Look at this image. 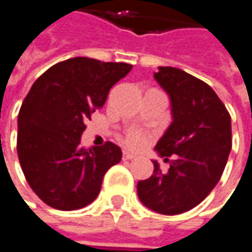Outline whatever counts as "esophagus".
<instances>
[{
    "instance_id": "1",
    "label": "esophagus",
    "mask_w": 252,
    "mask_h": 252,
    "mask_svg": "<svg viewBox=\"0 0 252 252\" xmlns=\"http://www.w3.org/2000/svg\"><path fill=\"white\" fill-rule=\"evenodd\" d=\"M134 158H135V155L128 153V152H124V155H123V159H124V160H131V159H134Z\"/></svg>"
}]
</instances>
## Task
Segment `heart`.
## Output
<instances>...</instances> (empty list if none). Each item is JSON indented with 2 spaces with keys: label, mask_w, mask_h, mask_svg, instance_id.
I'll use <instances>...</instances> for the list:
<instances>
[{
  "label": "heart",
  "mask_w": 252,
  "mask_h": 252,
  "mask_svg": "<svg viewBox=\"0 0 252 252\" xmlns=\"http://www.w3.org/2000/svg\"><path fill=\"white\" fill-rule=\"evenodd\" d=\"M152 140V134L144 129L132 128L129 129L124 137V144L131 150H141L146 147Z\"/></svg>",
  "instance_id": "obj_1"
}]
</instances>
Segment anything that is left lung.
Masks as SVG:
<instances>
[{"label": "left lung", "mask_w": 252, "mask_h": 252, "mask_svg": "<svg viewBox=\"0 0 252 252\" xmlns=\"http://www.w3.org/2000/svg\"><path fill=\"white\" fill-rule=\"evenodd\" d=\"M156 81L169 94L172 123L155 150L165 158L163 172L138 181L140 201L160 215H179L200 204L216 187L232 149L230 115L215 90L179 68L159 67Z\"/></svg>", "instance_id": "8db88e82"}]
</instances>
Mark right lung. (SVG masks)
Listing matches in <instances>:
<instances>
[{
	"instance_id": "obj_1",
	"label": "right lung",
	"mask_w": 252,
	"mask_h": 252,
	"mask_svg": "<svg viewBox=\"0 0 252 252\" xmlns=\"http://www.w3.org/2000/svg\"><path fill=\"white\" fill-rule=\"evenodd\" d=\"M126 63L76 57L39 77L19 112L17 155L30 188L57 210H77L99 194L106 171L120 163L121 149L106 141L84 149V123L106 102L111 87L131 71Z\"/></svg>"
}]
</instances>
